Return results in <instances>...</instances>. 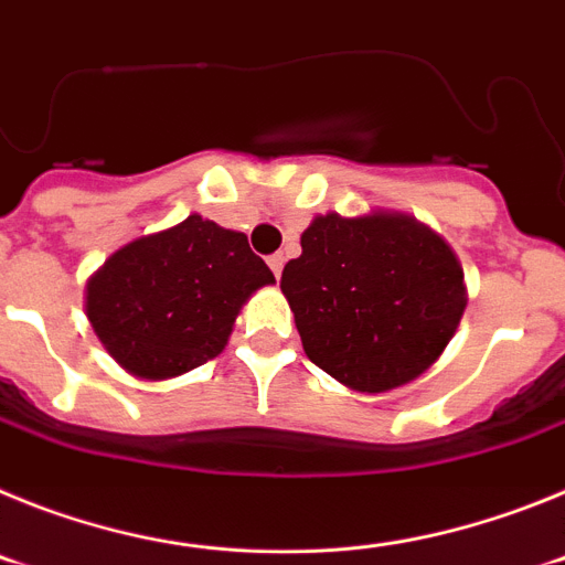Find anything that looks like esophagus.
<instances>
[{"label":"esophagus","mask_w":565,"mask_h":565,"mask_svg":"<svg viewBox=\"0 0 565 565\" xmlns=\"http://www.w3.org/2000/svg\"><path fill=\"white\" fill-rule=\"evenodd\" d=\"M282 266H286V257H282V254H271V257H268V268H271L277 279L279 274H282Z\"/></svg>","instance_id":"1"}]
</instances>
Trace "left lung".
Listing matches in <instances>:
<instances>
[{
  "instance_id": "obj_1",
  "label": "left lung",
  "mask_w": 565,
  "mask_h": 565,
  "mask_svg": "<svg viewBox=\"0 0 565 565\" xmlns=\"http://www.w3.org/2000/svg\"><path fill=\"white\" fill-rule=\"evenodd\" d=\"M279 288L317 367L359 393L430 371L456 337L467 282L450 243L413 214H317Z\"/></svg>"
}]
</instances>
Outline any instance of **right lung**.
<instances>
[{
    "mask_svg": "<svg viewBox=\"0 0 565 565\" xmlns=\"http://www.w3.org/2000/svg\"><path fill=\"white\" fill-rule=\"evenodd\" d=\"M266 286L274 274L246 234L189 214L109 254L87 279L84 313L129 376L163 382L221 356L239 308Z\"/></svg>",
    "mask_w": 565,
    "mask_h": 565,
    "instance_id": "right-lung-1",
    "label": "right lung"
}]
</instances>
